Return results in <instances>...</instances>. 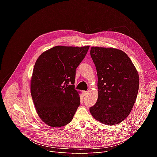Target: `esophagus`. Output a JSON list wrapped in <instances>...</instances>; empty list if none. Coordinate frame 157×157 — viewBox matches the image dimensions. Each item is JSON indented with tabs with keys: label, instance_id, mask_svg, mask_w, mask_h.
<instances>
[{
	"label": "esophagus",
	"instance_id": "34e87169",
	"mask_svg": "<svg viewBox=\"0 0 157 157\" xmlns=\"http://www.w3.org/2000/svg\"><path fill=\"white\" fill-rule=\"evenodd\" d=\"M82 94H83V96H86V95L88 94V92H86V91H83V92H82Z\"/></svg>",
	"mask_w": 157,
	"mask_h": 157
}]
</instances>
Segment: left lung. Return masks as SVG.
<instances>
[{
  "mask_svg": "<svg viewBox=\"0 0 157 157\" xmlns=\"http://www.w3.org/2000/svg\"><path fill=\"white\" fill-rule=\"evenodd\" d=\"M90 55L98 74V98L90 108L97 120L115 125L129 115L136 102L140 78L129 57L121 50L93 46Z\"/></svg>",
  "mask_w": 157,
  "mask_h": 157,
  "instance_id": "obj_1",
  "label": "left lung"
}]
</instances>
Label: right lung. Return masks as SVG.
I'll return each mask as SVG.
<instances>
[{"mask_svg": "<svg viewBox=\"0 0 157 157\" xmlns=\"http://www.w3.org/2000/svg\"><path fill=\"white\" fill-rule=\"evenodd\" d=\"M89 46H56L36 59L31 78V94L40 119L51 127L63 126L72 121L80 105L75 89L76 69Z\"/></svg>", "mask_w": 157, "mask_h": 157, "instance_id": "obj_1", "label": "right lung"}]
</instances>
